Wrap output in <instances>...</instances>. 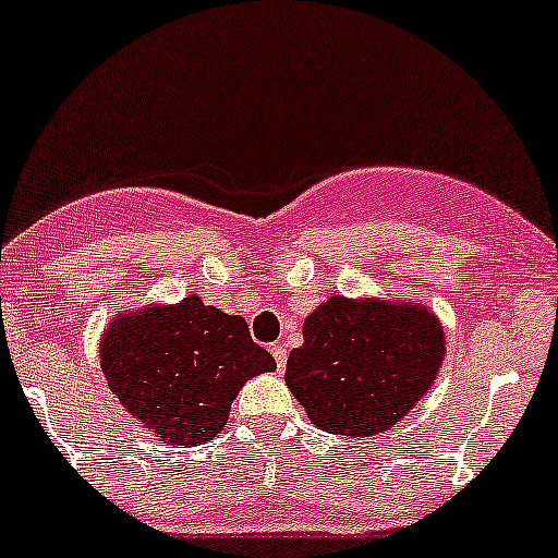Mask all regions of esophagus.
Masks as SVG:
<instances>
[{"instance_id":"esophagus-1","label":"esophagus","mask_w":558,"mask_h":558,"mask_svg":"<svg viewBox=\"0 0 558 558\" xmlns=\"http://www.w3.org/2000/svg\"><path fill=\"white\" fill-rule=\"evenodd\" d=\"M269 352H272L275 363H278V371H283L286 368V360H289V354H286V347L278 341V344L269 347Z\"/></svg>"}]
</instances>
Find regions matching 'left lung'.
Returning a JSON list of instances; mask_svg holds the SVG:
<instances>
[{"label": "left lung", "mask_w": 558, "mask_h": 558, "mask_svg": "<svg viewBox=\"0 0 558 558\" xmlns=\"http://www.w3.org/2000/svg\"><path fill=\"white\" fill-rule=\"evenodd\" d=\"M437 317L415 304L330 296L304 323L286 384L328 434L371 437L400 421L434 384L445 354Z\"/></svg>", "instance_id": "obj_1"}]
</instances>
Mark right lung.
Here are the masks:
<instances>
[{
	"mask_svg": "<svg viewBox=\"0 0 558 558\" xmlns=\"http://www.w3.org/2000/svg\"><path fill=\"white\" fill-rule=\"evenodd\" d=\"M100 360L121 405L171 445L217 437L243 384L275 371L243 317L206 307L198 296L113 320Z\"/></svg>",
	"mask_w": 558,
	"mask_h": 558,
	"instance_id": "add662e5",
	"label": "right lung"
}]
</instances>
